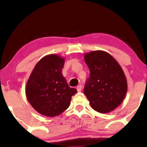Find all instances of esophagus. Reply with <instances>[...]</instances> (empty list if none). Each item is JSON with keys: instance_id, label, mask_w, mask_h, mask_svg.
Masks as SVG:
<instances>
[{"instance_id": "34e87169", "label": "esophagus", "mask_w": 147, "mask_h": 147, "mask_svg": "<svg viewBox=\"0 0 147 147\" xmlns=\"http://www.w3.org/2000/svg\"><path fill=\"white\" fill-rule=\"evenodd\" d=\"M76 89H77V90H78V92H80V91L82 90V86H77Z\"/></svg>"}]
</instances>
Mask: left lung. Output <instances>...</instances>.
Segmentation results:
<instances>
[{"label":"left lung","instance_id":"obj_1","mask_svg":"<svg viewBox=\"0 0 147 147\" xmlns=\"http://www.w3.org/2000/svg\"><path fill=\"white\" fill-rule=\"evenodd\" d=\"M84 60L90 75L83 91L91 107L102 113L113 111L127 93V80L122 68L109 53L102 50L86 53Z\"/></svg>","mask_w":147,"mask_h":147}]
</instances>
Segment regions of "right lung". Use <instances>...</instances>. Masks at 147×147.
Listing matches in <instances>:
<instances>
[{
	"mask_svg": "<svg viewBox=\"0 0 147 147\" xmlns=\"http://www.w3.org/2000/svg\"><path fill=\"white\" fill-rule=\"evenodd\" d=\"M64 57L57 55L43 57L33 69L26 86V96L30 105L43 116H59L69 108L75 88L67 84L61 71Z\"/></svg>",
	"mask_w": 147,
	"mask_h": 147,
	"instance_id": "obj_1",
	"label": "right lung"
}]
</instances>
